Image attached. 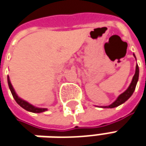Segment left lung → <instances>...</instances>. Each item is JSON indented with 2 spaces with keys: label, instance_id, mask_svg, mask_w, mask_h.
Returning <instances> with one entry per match:
<instances>
[{
  "label": "left lung",
  "instance_id": "8db88e82",
  "mask_svg": "<svg viewBox=\"0 0 146 146\" xmlns=\"http://www.w3.org/2000/svg\"><path fill=\"white\" fill-rule=\"evenodd\" d=\"M133 56H134V57L136 58L135 56V55L133 54ZM138 78H139V67L138 65H137H137H136V71H135V74H134V76H133V80H132V82L130 83V85H129V86L128 87V89L122 93L121 94H119V97L116 98V100L113 102V103H111V104H110L109 106H103V107H100V108H115V107H118L119 105H121V104H123V103H125L127 100H128V98H130L131 96H132V94L134 92V90H135V89H136V86H137V83L138 82Z\"/></svg>",
  "mask_w": 146,
  "mask_h": 146
}]
</instances>
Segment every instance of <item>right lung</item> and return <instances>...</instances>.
I'll return each mask as SVG.
<instances>
[{"label": "right lung", "mask_w": 146, "mask_h": 146, "mask_svg": "<svg viewBox=\"0 0 146 146\" xmlns=\"http://www.w3.org/2000/svg\"><path fill=\"white\" fill-rule=\"evenodd\" d=\"M7 81H8V85H9V90L11 91V94L13 95V98L15 99V101L17 102L18 105L20 107H22L23 108H24L25 110H27L28 111H31V112H33V113H41V112H43V111H48L47 108H37V107H35L33 106L32 104L29 103L27 101L23 100V98H21L20 97H18V95L16 94L14 89H13L12 84L10 82V80H9V77L8 76L7 77Z\"/></svg>", "instance_id": "1"}]
</instances>
